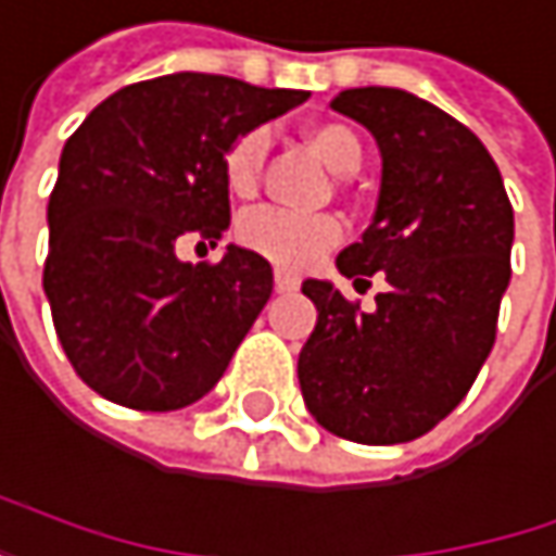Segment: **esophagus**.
<instances>
[{
  "label": "esophagus",
  "instance_id": "34e87169",
  "mask_svg": "<svg viewBox=\"0 0 556 556\" xmlns=\"http://www.w3.org/2000/svg\"><path fill=\"white\" fill-rule=\"evenodd\" d=\"M275 288L281 291V294H291V291H298L301 288V278L298 275H291V271H275Z\"/></svg>",
  "mask_w": 556,
  "mask_h": 556
}]
</instances>
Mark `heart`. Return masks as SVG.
<instances>
[{
    "instance_id": "1",
    "label": "heart",
    "mask_w": 556,
    "mask_h": 556,
    "mask_svg": "<svg viewBox=\"0 0 556 556\" xmlns=\"http://www.w3.org/2000/svg\"><path fill=\"white\" fill-rule=\"evenodd\" d=\"M307 143L333 173H354L361 163V140L343 124L311 127ZM265 150H268V137L262 130H252L239 137L226 153V182L236 195H249L255 189ZM236 236L249 252L262 255L275 268L304 271L340 245L343 226L333 216H301V213L278 210V205H255V210L242 213Z\"/></svg>"
}]
</instances>
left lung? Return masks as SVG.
I'll use <instances>...</instances> for the list:
<instances>
[{"instance_id": "obj_1", "label": "left lung", "mask_w": 556, "mask_h": 556, "mask_svg": "<svg viewBox=\"0 0 556 556\" xmlns=\"http://www.w3.org/2000/svg\"><path fill=\"white\" fill-rule=\"evenodd\" d=\"M330 108L364 124L383 160L374 223L337 255V271L354 285L383 271L387 291L361 311L333 281L307 278L301 291L317 324L298 380L327 432L396 445L442 422L489 361L515 213L492 153L435 104L400 88H351Z\"/></svg>"}]
</instances>
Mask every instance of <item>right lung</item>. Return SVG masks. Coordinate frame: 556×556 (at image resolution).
Masks as SVG:
<instances>
[{
	"instance_id": "right-lung-1",
	"label": "right lung",
	"mask_w": 556,
	"mask_h": 556,
	"mask_svg": "<svg viewBox=\"0 0 556 556\" xmlns=\"http://www.w3.org/2000/svg\"><path fill=\"white\" fill-rule=\"evenodd\" d=\"M307 91L176 72L101 101L67 137L48 199L45 298L75 374L104 400L169 413L210 393L271 298V265L226 245V153Z\"/></svg>"
}]
</instances>
